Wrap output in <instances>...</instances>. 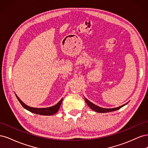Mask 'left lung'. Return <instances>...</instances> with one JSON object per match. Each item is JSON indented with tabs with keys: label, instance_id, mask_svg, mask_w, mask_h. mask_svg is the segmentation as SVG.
<instances>
[{
	"label": "left lung",
	"instance_id": "left-lung-1",
	"mask_svg": "<svg viewBox=\"0 0 148 148\" xmlns=\"http://www.w3.org/2000/svg\"><path fill=\"white\" fill-rule=\"evenodd\" d=\"M84 99L85 101H86V104H88V106L90 107V108L95 110L97 112H99V113H106V112H112V111H115V110H119V109H120L121 107H122L123 106H124L125 105H126L127 104H125L122 106H120L119 107H115V108H112V109H106V108H102V107H100L99 106H97L96 105L94 104L93 103H92L91 102L89 101V100H88L86 98L84 97Z\"/></svg>",
	"mask_w": 148,
	"mask_h": 148
}]
</instances>
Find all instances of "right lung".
<instances>
[{"label": "right lung", "instance_id": "right-lung-1", "mask_svg": "<svg viewBox=\"0 0 148 148\" xmlns=\"http://www.w3.org/2000/svg\"><path fill=\"white\" fill-rule=\"evenodd\" d=\"M16 97H17L18 100L19 102H20L21 106H23L25 109L29 110V112H33L36 114H39V115H52L55 114L56 112H57V111L59 110L60 105L62 102V100H63V99H62L56 105L53 106L52 107H47V108H34V107H31L28 106L27 105H26L25 103H23L19 99V97L16 95Z\"/></svg>", "mask_w": 148, "mask_h": 148}]
</instances>
